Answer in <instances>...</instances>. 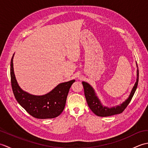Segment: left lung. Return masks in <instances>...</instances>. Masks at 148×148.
<instances>
[{
	"label": "left lung",
	"instance_id": "8db88e82",
	"mask_svg": "<svg viewBox=\"0 0 148 148\" xmlns=\"http://www.w3.org/2000/svg\"><path fill=\"white\" fill-rule=\"evenodd\" d=\"M137 70V79L136 82L135 83L134 86L132 89L130 93L128 98L122 102L119 105L112 106L111 108L103 105L97 95V93L95 92L93 88L86 82L83 81L82 84L84 87V95L86 97V102L88 105L90 109L92 110L94 114L98 116L101 117H106V116H110L118 114H120L124 111L127 106L129 104L132 99L136 92L137 87L138 85V81H139V69H138L137 64H136Z\"/></svg>",
	"mask_w": 148,
	"mask_h": 148
}]
</instances>
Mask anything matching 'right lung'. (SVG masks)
I'll use <instances>...</instances> for the list:
<instances>
[{"label": "right lung", "instance_id": "1", "mask_svg": "<svg viewBox=\"0 0 148 148\" xmlns=\"http://www.w3.org/2000/svg\"><path fill=\"white\" fill-rule=\"evenodd\" d=\"M12 55L11 61V80L12 92L20 105L33 117L49 119L57 117L64 111L69 89L74 79L58 84L51 92L43 95H34L22 90L16 79Z\"/></svg>", "mask_w": 148, "mask_h": 148}]
</instances>
